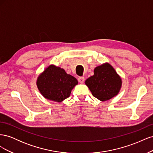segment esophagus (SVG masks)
<instances>
[{
  "label": "esophagus",
  "mask_w": 153,
  "mask_h": 153,
  "mask_svg": "<svg viewBox=\"0 0 153 153\" xmlns=\"http://www.w3.org/2000/svg\"><path fill=\"white\" fill-rule=\"evenodd\" d=\"M78 80L80 83V84H83L85 80V78L84 76H80V77H78Z\"/></svg>",
  "instance_id": "34e87169"
}]
</instances>
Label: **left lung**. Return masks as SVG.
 <instances>
[{
  "label": "left lung",
  "mask_w": 153,
  "mask_h": 153,
  "mask_svg": "<svg viewBox=\"0 0 153 153\" xmlns=\"http://www.w3.org/2000/svg\"><path fill=\"white\" fill-rule=\"evenodd\" d=\"M85 83L93 96L105 101L118 94L122 80L110 64L105 63L95 68L94 75L87 78Z\"/></svg>",
  "instance_id": "left-lung-1"
}]
</instances>
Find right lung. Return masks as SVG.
<instances>
[{
  "label": "right lung",
  "instance_id": "add662e5",
  "mask_svg": "<svg viewBox=\"0 0 153 153\" xmlns=\"http://www.w3.org/2000/svg\"><path fill=\"white\" fill-rule=\"evenodd\" d=\"M36 84L44 98L61 102L69 97L78 81L75 77L67 74L64 69L52 64L39 75Z\"/></svg>",
  "mask_w": 153,
  "mask_h": 153
}]
</instances>
